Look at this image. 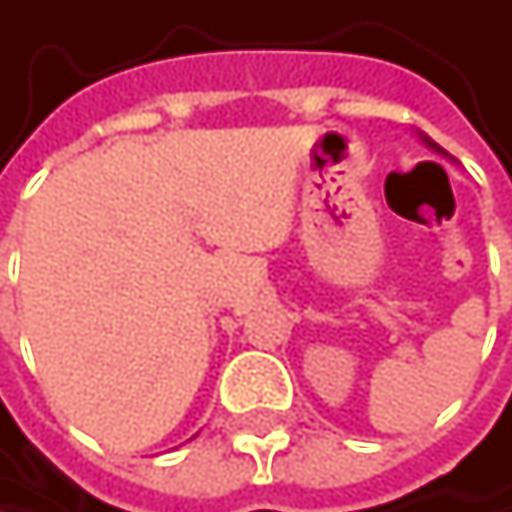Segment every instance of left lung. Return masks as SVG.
I'll return each mask as SVG.
<instances>
[{
  "instance_id": "1",
  "label": "left lung",
  "mask_w": 512,
  "mask_h": 512,
  "mask_svg": "<svg viewBox=\"0 0 512 512\" xmlns=\"http://www.w3.org/2000/svg\"><path fill=\"white\" fill-rule=\"evenodd\" d=\"M418 139H421V142H424V145H427V148H430V151H436V154L448 156V151H442V148H439V145H436V142H433V139H430V136H424V133H418Z\"/></svg>"
}]
</instances>
